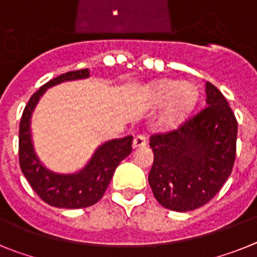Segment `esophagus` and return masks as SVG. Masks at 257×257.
Segmentation results:
<instances>
[{
    "label": "esophagus",
    "mask_w": 257,
    "mask_h": 257,
    "mask_svg": "<svg viewBox=\"0 0 257 257\" xmlns=\"http://www.w3.org/2000/svg\"><path fill=\"white\" fill-rule=\"evenodd\" d=\"M146 144H147V137H146V135H144V133H140V135H137L135 137V140H133V146L135 147L146 146Z\"/></svg>",
    "instance_id": "esophagus-1"
}]
</instances>
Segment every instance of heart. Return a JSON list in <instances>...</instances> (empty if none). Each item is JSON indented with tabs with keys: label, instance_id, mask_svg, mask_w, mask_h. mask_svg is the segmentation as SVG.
<instances>
[{
	"label": "heart",
	"instance_id": "heart-1",
	"mask_svg": "<svg viewBox=\"0 0 257 257\" xmlns=\"http://www.w3.org/2000/svg\"><path fill=\"white\" fill-rule=\"evenodd\" d=\"M154 101L156 103L169 102L167 111V122L181 120L184 116L190 112L196 101V89L189 82H180L176 80H162L154 84L151 89Z\"/></svg>",
	"mask_w": 257,
	"mask_h": 257
}]
</instances>
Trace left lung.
I'll return each instance as SVG.
<instances>
[{
    "label": "left lung",
    "mask_w": 257,
    "mask_h": 257,
    "mask_svg": "<svg viewBox=\"0 0 257 257\" xmlns=\"http://www.w3.org/2000/svg\"><path fill=\"white\" fill-rule=\"evenodd\" d=\"M207 106L176 129L150 137L154 164L149 184L166 208H199L220 191L233 171L238 122L222 93L206 82Z\"/></svg>",
    "instance_id": "1"
}]
</instances>
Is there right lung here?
Returning <instances> with one entry per match:
<instances>
[{"instance_id":"add662e5","label":"right lung","mask_w":257,"mask_h":257,"mask_svg":"<svg viewBox=\"0 0 257 257\" xmlns=\"http://www.w3.org/2000/svg\"><path fill=\"white\" fill-rule=\"evenodd\" d=\"M89 77L88 68L66 72L50 80L30 98L19 124V164L36 194L49 206L58 208H85L103 196L116 167L132 153L133 137L112 140L98 147L88 166L75 175H57L42 167L31 142L30 119L36 103L48 88L59 82Z\"/></svg>"}]
</instances>
